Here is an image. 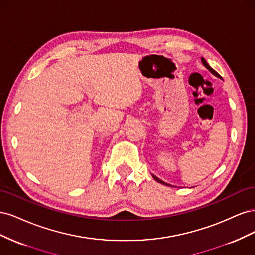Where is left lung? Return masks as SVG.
Masks as SVG:
<instances>
[{
	"label": "left lung",
	"instance_id": "left-lung-1",
	"mask_svg": "<svg viewBox=\"0 0 255 255\" xmlns=\"http://www.w3.org/2000/svg\"><path fill=\"white\" fill-rule=\"evenodd\" d=\"M201 60H202V64H203V65H204V66H205V67H206V68L208 69V70H210V71H211V72H212V73H213L214 75H216V76H217V78H221V76H220V74H219V73H217V72H216V71L214 70V69H213V68H211V67H210V65H208V64L206 63V60H205V59H204L203 57L201 58ZM152 175H153V174H152ZM153 177H154V179H155V180H156L157 182H159V183H161V184H165V185H169V184H166L165 182H163V181H161V180H159V179H158V177H156L155 175H153ZM169 186H170V185H169Z\"/></svg>",
	"mask_w": 255,
	"mask_h": 255
}]
</instances>
